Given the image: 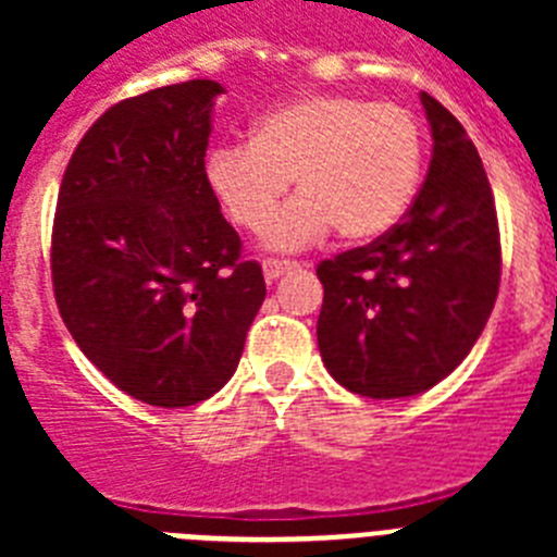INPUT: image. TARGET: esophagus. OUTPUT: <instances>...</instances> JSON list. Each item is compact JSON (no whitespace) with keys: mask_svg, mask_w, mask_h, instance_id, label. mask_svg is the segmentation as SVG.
Listing matches in <instances>:
<instances>
[{"mask_svg":"<svg viewBox=\"0 0 557 557\" xmlns=\"http://www.w3.org/2000/svg\"><path fill=\"white\" fill-rule=\"evenodd\" d=\"M295 262H287V259H264L262 262V273L268 282H275V278H282L287 270H293Z\"/></svg>","mask_w":557,"mask_h":557,"instance_id":"34e87169","label":"esophagus"}]
</instances>
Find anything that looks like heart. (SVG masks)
Returning a JSON list of instances; mask_svg holds the SVG:
<instances>
[{
  "label": "heart",
  "instance_id": "heart-1",
  "mask_svg": "<svg viewBox=\"0 0 557 557\" xmlns=\"http://www.w3.org/2000/svg\"><path fill=\"white\" fill-rule=\"evenodd\" d=\"M424 172V131L396 102L309 95L264 111L250 141L209 150L206 186L239 228L259 231L296 178L302 189L264 228L273 250H301L337 225L368 243L405 218Z\"/></svg>",
  "mask_w": 557,
  "mask_h": 557
}]
</instances>
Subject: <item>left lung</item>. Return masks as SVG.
Here are the masks:
<instances>
[{
  "instance_id": "8db88e82",
  "label": "left lung",
  "mask_w": 557,
  "mask_h": 557,
  "mask_svg": "<svg viewBox=\"0 0 557 557\" xmlns=\"http://www.w3.org/2000/svg\"><path fill=\"white\" fill-rule=\"evenodd\" d=\"M432 131L424 189L396 228L318 268V348L339 385L407 398L460 366L499 293L494 195L469 133L421 91Z\"/></svg>"
}]
</instances>
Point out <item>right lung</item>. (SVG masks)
<instances>
[{"label":"right lung","instance_id":"right-lung-1","mask_svg":"<svg viewBox=\"0 0 557 557\" xmlns=\"http://www.w3.org/2000/svg\"><path fill=\"white\" fill-rule=\"evenodd\" d=\"M223 91L186 81L108 108L58 191L52 284L63 323L113 385L166 410L234 376L268 295L206 186Z\"/></svg>","mask_w":557,"mask_h":557}]
</instances>
